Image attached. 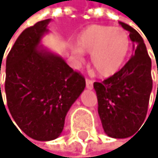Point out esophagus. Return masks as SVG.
<instances>
[{
	"instance_id": "obj_1",
	"label": "esophagus",
	"mask_w": 158,
	"mask_h": 158,
	"mask_svg": "<svg viewBox=\"0 0 158 158\" xmlns=\"http://www.w3.org/2000/svg\"><path fill=\"white\" fill-rule=\"evenodd\" d=\"M86 87H87V89H89V90L93 89V81L87 78L86 80Z\"/></svg>"
}]
</instances>
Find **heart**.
<instances>
[{
  "instance_id": "heart-1",
  "label": "heart",
  "mask_w": 158,
  "mask_h": 158,
  "mask_svg": "<svg viewBox=\"0 0 158 158\" xmlns=\"http://www.w3.org/2000/svg\"><path fill=\"white\" fill-rule=\"evenodd\" d=\"M129 33L120 27L93 24L86 27L77 39L78 48L72 50L77 61L83 52L91 54L92 66L102 77L115 74L125 63L130 51Z\"/></svg>"
}]
</instances>
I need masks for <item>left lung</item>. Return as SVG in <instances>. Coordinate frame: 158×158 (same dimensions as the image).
I'll list each match as a JSON object with an SVG mask.
<instances>
[{
    "label": "left lung",
    "instance_id": "8db88e82",
    "mask_svg": "<svg viewBox=\"0 0 158 158\" xmlns=\"http://www.w3.org/2000/svg\"><path fill=\"white\" fill-rule=\"evenodd\" d=\"M119 24L130 32L135 53L115 74L94 83L103 130L115 139L133 136L143 125L152 91L151 59L144 41L132 26Z\"/></svg>",
    "mask_w": 158,
    "mask_h": 158
}]
</instances>
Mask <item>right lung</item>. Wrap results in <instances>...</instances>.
<instances>
[{
  "label": "right lung",
  "instance_id": "right-lung-1",
  "mask_svg": "<svg viewBox=\"0 0 158 158\" xmlns=\"http://www.w3.org/2000/svg\"><path fill=\"white\" fill-rule=\"evenodd\" d=\"M50 21L43 20L23 30L6 60L8 108L17 126L38 141L61 135L68 110L86 88L78 72L42 45Z\"/></svg>",
  "mask_w": 158,
  "mask_h": 158
}]
</instances>
